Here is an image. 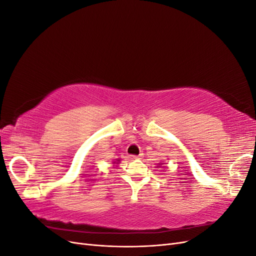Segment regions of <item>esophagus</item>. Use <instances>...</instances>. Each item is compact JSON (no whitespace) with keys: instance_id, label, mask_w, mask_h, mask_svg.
Listing matches in <instances>:
<instances>
[{"instance_id":"34e87169","label":"esophagus","mask_w":256,"mask_h":256,"mask_svg":"<svg viewBox=\"0 0 256 256\" xmlns=\"http://www.w3.org/2000/svg\"><path fill=\"white\" fill-rule=\"evenodd\" d=\"M142 157H143V154H138V156H132L134 159H141Z\"/></svg>"}]
</instances>
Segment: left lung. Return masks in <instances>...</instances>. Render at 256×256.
<instances>
[{
	"label": "left lung",
	"instance_id": "obj_1",
	"mask_svg": "<svg viewBox=\"0 0 256 256\" xmlns=\"http://www.w3.org/2000/svg\"><path fill=\"white\" fill-rule=\"evenodd\" d=\"M158 166H161V164H158Z\"/></svg>",
	"mask_w": 256,
	"mask_h": 256
}]
</instances>
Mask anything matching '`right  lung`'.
I'll return each mask as SVG.
<instances>
[{"label":"right lung","mask_w":256,"mask_h":256,"mask_svg":"<svg viewBox=\"0 0 256 256\" xmlns=\"http://www.w3.org/2000/svg\"><path fill=\"white\" fill-rule=\"evenodd\" d=\"M120 159H116L115 161L112 162V164H113V166H118V164H120Z\"/></svg>","instance_id":"obj_1"}]
</instances>
